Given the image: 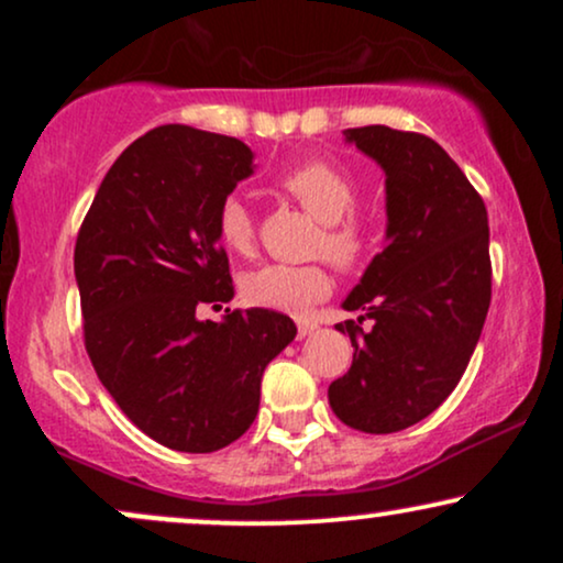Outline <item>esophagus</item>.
<instances>
[{"label": "esophagus", "instance_id": "esophagus-1", "mask_svg": "<svg viewBox=\"0 0 563 563\" xmlns=\"http://www.w3.org/2000/svg\"><path fill=\"white\" fill-rule=\"evenodd\" d=\"M296 328H299V335L303 339V335L318 331V322H314V320H296Z\"/></svg>", "mask_w": 563, "mask_h": 563}]
</instances>
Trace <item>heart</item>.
Here are the masks:
<instances>
[{
    "label": "heart",
    "mask_w": 563,
    "mask_h": 563,
    "mask_svg": "<svg viewBox=\"0 0 563 563\" xmlns=\"http://www.w3.org/2000/svg\"><path fill=\"white\" fill-rule=\"evenodd\" d=\"M280 190L320 222L314 251L328 254L339 267L352 269L365 260L367 224L354 214L357 183L331 161L312 158L290 166L277 179ZM217 235L232 254L249 256L256 245V219L241 198L230 196L217 209ZM333 290L331 269L314 264H264L243 277V296L254 307L303 314Z\"/></svg>",
    "instance_id": "b5f03b06"
}]
</instances>
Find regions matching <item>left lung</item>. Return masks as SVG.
Returning a JSON list of instances; mask_svg holds the SVG:
<instances>
[{
    "label": "left lung",
    "instance_id": "left-lung-1",
    "mask_svg": "<svg viewBox=\"0 0 563 563\" xmlns=\"http://www.w3.org/2000/svg\"><path fill=\"white\" fill-rule=\"evenodd\" d=\"M344 134L386 172L389 222L384 251L344 301L363 314L335 325L354 357L328 402L352 429L394 434L431 416L466 373L493 299L487 209L426 134L380 124Z\"/></svg>",
    "mask_w": 563,
    "mask_h": 563
}]
</instances>
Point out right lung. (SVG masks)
Here are the masks:
<instances>
[{
  "label": "right lung",
  "instance_id": "add662e5",
  "mask_svg": "<svg viewBox=\"0 0 563 563\" xmlns=\"http://www.w3.org/2000/svg\"><path fill=\"white\" fill-rule=\"evenodd\" d=\"M254 174L241 140L166 124L115 158L74 251L84 346L124 416L179 452H214L249 431L262 373L296 335L288 314L198 303L232 299L217 209Z\"/></svg>",
  "mask_w": 563,
  "mask_h": 563
}]
</instances>
